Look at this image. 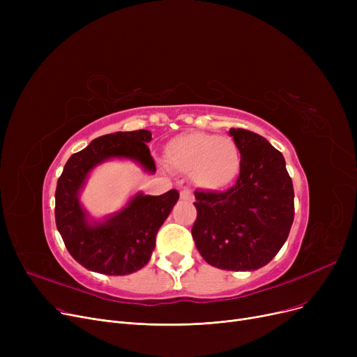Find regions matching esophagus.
<instances>
[{
	"instance_id": "obj_1",
	"label": "esophagus",
	"mask_w": 357,
	"mask_h": 357,
	"mask_svg": "<svg viewBox=\"0 0 357 357\" xmlns=\"http://www.w3.org/2000/svg\"><path fill=\"white\" fill-rule=\"evenodd\" d=\"M181 199H185V201H194V194L191 192V191H188V190H183V191H181Z\"/></svg>"
}]
</instances>
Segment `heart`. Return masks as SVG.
Segmentation results:
<instances>
[{
  "label": "heart",
  "instance_id": "heart-1",
  "mask_svg": "<svg viewBox=\"0 0 357 357\" xmlns=\"http://www.w3.org/2000/svg\"><path fill=\"white\" fill-rule=\"evenodd\" d=\"M166 162L174 171L191 175L198 188L215 192L236 179L240 171V152L229 137L190 133L169 142Z\"/></svg>",
  "mask_w": 357,
  "mask_h": 357
}]
</instances>
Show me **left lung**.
<instances>
[{"instance_id":"left-lung-1","label":"left lung","mask_w":357,"mask_h":357,"mask_svg":"<svg viewBox=\"0 0 357 357\" xmlns=\"http://www.w3.org/2000/svg\"><path fill=\"white\" fill-rule=\"evenodd\" d=\"M240 152V175L224 192L195 191L192 237L208 265L256 271L284 246L294 221V186L282 153L265 137L230 128Z\"/></svg>"}]
</instances>
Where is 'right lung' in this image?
I'll return each instance as SVG.
<instances>
[{
  "label": "right lung",
  "mask_w": 357,
  "mask_h": 357,
  "mask_svg": "<svg viewBox=\"0 0 357 357\" xmlns=\"http://www.w3.org/2000/svg\"><path fill=\"white\" fill-rule=\"evenodd\" d=\"M149 130L119 131L92 140L73 153L56 186V227L70 256L88 271L123 276L142 269L152 257L156 234L179 199L176 190L162 195L137 191L119 211L93 218L79 197L93 169L108 160H130L153 175L156 165L147 143Z\"/></svg>",
  "instance_id": "right-lung-1"
}]
</instances>
